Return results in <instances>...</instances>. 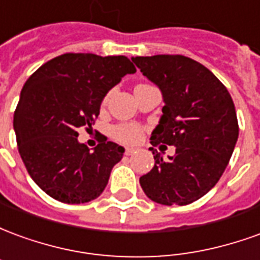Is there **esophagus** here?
<instances>
[{"instance_id": "1", "label": "esophagus", "mask_w": 260, "mask_h": 260, "mask_svg": "<svg viewBox=\"0 0 260 260\" xmlns=\"http://www.w3.org/2000/svg\"><path fill=\"white\" fill-rule=\"evenodd\" d=\"M134 153H136V150L134 147H125V154H126V156H132Z\"/></svg>"}]
</instances>
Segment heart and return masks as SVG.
<instances>
[{"instance_id":"1","label":"heart","mask_w":260,"mask_h":260,"mask_svg":"<svg viewBox=\"0 0 260 260\" xmlns=\"http://www.w3.org/2000/svg\"><path fill=\"white\" fill-rule=\"evenodd\" d=\"M143 129L142 126L138 124H118L113 126L111 129V135L119 142H124V143H135L142 138Z\"/></svg>"}]
</instances>
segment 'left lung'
<instances>
[{
  "label": "left lung",
  "instance_id": "1",
  "mask_svg": "<svg viewBox=\"0 0 260 260\" xmlns=\"http://www.w3.org/2000/svg\"><path fill=\"white\" fill-rule=\"evenodd\" d=\"M132 61L163 94V115L150 143L175 146L166 160L150 147L154 167L139 178L142 189L160 205H189L217 184L234 152L240 129L233 99L195 59L164 54Z\"/></svg>",
  "mask_w": 260,
  "mask_h": 260
}]
</instances>
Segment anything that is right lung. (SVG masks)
Listing matches in <instances>:
<instances>
[{
	"label": "right lung",
	"instance_id": "obj_1",
	"mask_svg": "<svg viewBox=\"0 0 260 260\" xmlns=\"http://www.w3.org/2000/svg\"><path fill=\"white\" fill-rule=\"evenodd\" d=\"M135 65L124 55L67 53L26 80L14 114L18 150L31 180L62 203L100 196L125 149L106 136L90 152L78 129L91 128L110 89Z\"/></svg>",
	"mask_w": 260,
	"mask_h": 260
}]
</instances>
